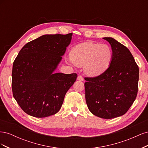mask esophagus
<instances>
[{"label":"esophagus","mask_w":148,"mask_h":148,"mask_svg":"<svg viewBox=\"0 0 148 148\" xmlns=\"http://www.w3.org/2000/svg\"><path fill=\"white\" fill-rule=\"evenodd\" d=\"M77 79L79 80V81H83V80H84L83 77H82V76H81V75H79L78 76V77H77Z\"/></svg>","instance_id":"esophagus-1"}]
</instances>
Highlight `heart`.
I'll use <instances>...</instances> for the list:
<instances>
[{
	"label": "heart",
	"mask_w": 148,
	"mask_h": 148,
	"mask_svg": "<svg viewBox=\"0 0 148 148\" xmlns=\"http://www.w3.org/2000/svg\"><path fill=\"white\" fill-rule=\"evenodd\" d=\"M112 56V50L107 44L86 42L72 48L70 62L78 66L84 65L85 73L96 77L108 69Z\"/></svg>",
	"instance_id": "b5f03b06"
}]
</instances>
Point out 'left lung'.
Listing matches in <instances>:
<instances>
[{
	"instance_id": "left-lung-1",
	"label": "left lung",
	"mask_w": 148,
	"mask_h": 148,
	"mask_svg": "<svg viewBox=\"0 0 148 148\" xmlns=\"http://www.w3.org/2000/svg\"><path fill=\"white\" fill-rule=\"evenodd\" d=\"M103 39L110 44L112 59L104 72L96 77L85 78V98L93 115L111 119L124 115L135 101L139 68L127 47L112 38Z\"/></svg>"
}]
</instances>
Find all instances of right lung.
Here are the masks:
<instances>
[{"label":"right lung","mask_w":148,"mask_h":148,"mask_svg":"<svg viewBox=\"0 0 148 148\" xmlns=\"http://www.w3.org/2000/svg\"><path fill=\"white\" fill-rule=\"evenodd\" d=\"M72 34L43 35L26 44L19 52L13 64L12 92L25 113L43 118L60 110L77 78V73H54Z\"/></svg>","instance_id":"1"}]
</instances>
